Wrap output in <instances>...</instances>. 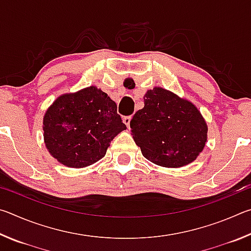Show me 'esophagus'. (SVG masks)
I'll list each match as a JSON object with an SVG mask.
<instances>
[{"label": "esophagus", "instance_id": "obj_1", "mask_svg": "<svg viewBox=\"0 0 251 251\" xmlns=\"http://www.w3.org/2000/svg\"><path fill=\"white\" fill-rule=\"evenodd\" d=\"M130 121H131V116H126V117L123 118V122H124V124L127 126V128H129Z\"/></svg>", "mask_w": 251, "mask_h": 251}]
</instances>
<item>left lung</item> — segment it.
Returning a JSON list of instances; mask_svg holds the SVG:
<instances>
[{
	"label": "left lung",
	"instance_id": "8db88e82",
	"mask_svg": "<svg viewBox=\"0 0 251 251\" xmlns=\"http://www.w3.org/2000/svg\"><path fill=\"white\" fill-rule=\"evenodd\" d=\"M130 131L146 159L178 168L193 163L202 151L208 126L192 101L154 87L146 92L144 107L130 121Z\"/></svg>",
	"mask_w": 251,
	"mask_h": 251
}]
</instances>
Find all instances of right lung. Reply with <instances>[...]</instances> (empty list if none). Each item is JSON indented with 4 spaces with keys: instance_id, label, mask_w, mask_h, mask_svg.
Masks as SVG:
<instances>
[{
    "instance_id": "right-lung-1",
    "label": "right lung",
    "mask_w": 251,
    "mask_h": 251,
    "mask_svg": "<svg viewBox=\"0 0 251 251\" xmlns=\"http://www.w3.org/2000/svg\"><path fill=\"white\" fill-rule=\"evenodd\" d=\"M125 129L115 101L96 86L58 96L43 117L46 148L71 168L103 158L113 138Z\"/></svg>"
}]
</instances>
